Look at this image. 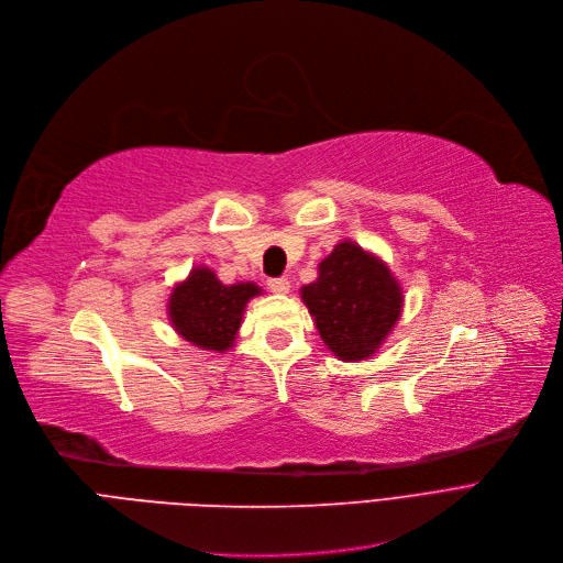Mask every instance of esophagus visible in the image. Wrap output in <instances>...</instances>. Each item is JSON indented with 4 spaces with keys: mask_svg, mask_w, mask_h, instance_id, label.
<instances>
[{
    "mask_svg": "<svg viewBox=\"0 0 563 563\" xmlns=\"http://www.w3.org/2000/svg\"><path fill=\"white\" fill-rule=\"evenodd\" d=\"M267 288L277 292V296H286V292L290 290V282L286 277H273V279H267Z\"/></svg>",
    "mask_w": 563,
    "mask_h": 563,
    "instance_id": "1",
    "label": "esophagus"
}]
</instances>
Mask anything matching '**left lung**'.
<instances>
[{
  "label": "left lung",
  "mask_w": 563,
  "mask_h": 563,
  "mask_svg": "<svg viewBox=\"0 0 563 563\" xmlns=\"http://www.w3.org/2000/svg\"><path fill=\"white\" fill-rule=\"evenodd\" d=\"M300 296L320 339L343 362L373 357L404 311V290L389 265L353 240H341L318 263L316 282Z\"/></svg>",
  "instance_id": "8db88e82"
}]
</instances>
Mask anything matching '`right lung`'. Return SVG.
<instances>
[{"mask_svg": "<svg viewBox=\"0 0 563 563\" xmlns=\"http://www.w3.org/2000/svg\"><path fill=\"white\" fill-rule=\"evenodd\" d=\"M261 296L254 282L222 284L206 265H197L172 288L167 316L176 334L201 351L224 353L233 347L245 307Z\"/></svg>", "mask_w": 563, "mask_h": 563, "instance_id": "right-lung-1", "label": "right lung"}]
</instances>
